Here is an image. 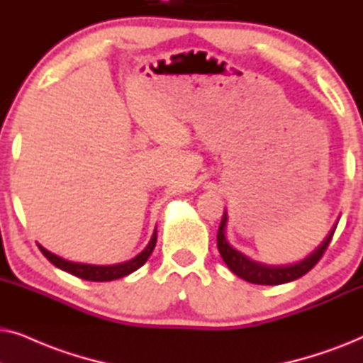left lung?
<instances>
[{
	"mask_svg": "<svg viewBox=\"0 0 363 363\" xmlns=\"http://www.w3.org/2000/svg\"><path fill=\"white\" fill-rule=\"evenodd\" d=\"M228 216L226 213L223 215V220L220 223V228H218V235H216V241H218V251L223 257V261L226 262V266L235 272L236 276H240L241 279H245L247 282H252V284H262V286H277V284H284V282H291L296 281L307 274L312 267H314L317 262L320 261V257L324 256V252L329 246V242L332 241V236H334L335 228L334 226L329 233V236L325 238L324 242L317 247V250L312 252L311 256H307L304 261L297 262L294 266H264L259 264V262L251 261L250 257H246L245 255H241L240 251L233 250V247L228 245L226 238H225V226H226Z\"/></svg>",
	"mask_w": 363,
	"mask_h": 363,
	"instance_id": "left-lung-1",
	"label": "left lung"
}]
</instances>
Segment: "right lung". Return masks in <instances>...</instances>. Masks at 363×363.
Listing matches in <instances>:
<instances>
[{"instance_id": "1", "label": "right lung", "mask_w": 363, "mask_h": 363, "mask_svg": "<svg viewBox=\"0 0 363 363\" xmlns=\"http://www.w3.org/2000/svg\"><path fill=\"white\" fill-rule=\"evenodd\" d=\"M157 245V230L153 231V236L150 242H148L145 250H143L140 255L133 257V259L122 262V264H113V266H91V264H79V262H71L62 259L52 252H49L48 250H44L43 246H39V250L44 256L48 257L49 262H52L54 266L59 267V269L69 272V274L81 277V279L86 281H92V282H106V281H113V279H121L123 276H128L130 272L137 271L138 267H142L145 264L148 257H150L153 247Z\"/></svg>"}]
</instances>
